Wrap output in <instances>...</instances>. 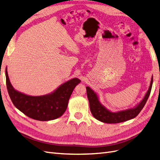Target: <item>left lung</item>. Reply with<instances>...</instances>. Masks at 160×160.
Masks as SVG:
<instances>
[{"label": "left lung", "mask_w": 160, "mask_h": 160, "mask_svg": "<svg viewBox=\"0 0 160 160\" xmlns=\"http://www.w3.org/2000/svg\"><path fill=\"white\" fill-rule=\"evenodd\" d=\"M152 84L153 76L152 77L151 82H150L148 91L146 92L143 99L139 103L132 108L115 111V112H113V111L106 108L100 102L98 93H95L89 87H86L91 112L96 119L106 123H118L133 119L139 113L140 111L144 107L145 104L146 103L150 92L152 90Z\"/></svg>", "instance_id": "1"}]
</instances>
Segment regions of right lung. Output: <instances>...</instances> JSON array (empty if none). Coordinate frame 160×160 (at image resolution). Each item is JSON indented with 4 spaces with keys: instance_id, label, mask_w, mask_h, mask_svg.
<instances>
[{
    "instance_id": "add662e5",
    "label": "right lung",
    "mask_w": 160,
    "mask_h": 160,
    "mask_svg": "<svg viewBox=\"0 0 160 160\" xmlns=\"http://www.w3.org/2000/svg\"><path fill=\"white\" fill-rule=\"evenodd\" d=\"M6 82L8 93L14 105L28 118L38 121H50L60 118L67 108L70 97L81 80L73 78L45 95H28L14 89L6 68Z\"/></svg>"
}]
</instances>
